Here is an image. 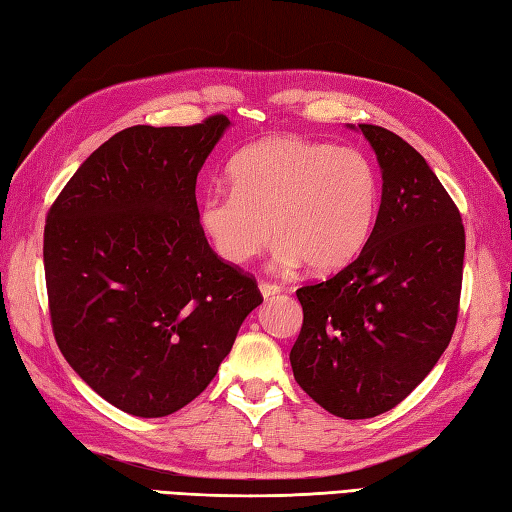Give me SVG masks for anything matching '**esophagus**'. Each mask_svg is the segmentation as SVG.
I'll return each mask as SVG.
<instances>
[{"instance_id": "esophagus-1", "label": "esophagus", "mask_w": 512, "mask_h": 512, "mask_svg": "<svg viewBox=\"0 0 512 512\" xmlns=\"http://www.w3.org/2000/svg\"><path fill=\"white\" fill-rule=\"evenodd\" d=\"M259 292H262L264 299H268V297H275V295H279V292H281V286H277V284H270V281H259Z\"/></svg>"}]
</instances>
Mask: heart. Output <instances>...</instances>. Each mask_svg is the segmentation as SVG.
<instances>
[{
	"label": "heart",
	"mask_w": 512,
	"mask_h": 512,
	"mask_svg": "<svg viewBox=\"0 0 512 512\" xmlns=\"http://www.w3.org/2000/svg\"><path fill=\"white\" fill-rule=\"evenodd\" d=\"M228 176L233 191L217 189L200 206L204 233L228 264L257 257L273 228L281 268L334 273L372 237L380 180L358 149L268 136L239 151Z\"/></svg>",
	"instance_id": "1"
}]
</instances>
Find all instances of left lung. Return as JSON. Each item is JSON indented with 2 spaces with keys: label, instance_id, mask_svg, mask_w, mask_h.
<instances>
[{
  "label": "left lung",
  "instance_id": "8db88e82",
  "mask_svg": "<svg viewBox=\"0 0 512 512\" xmlns=\"http://www.w3.org/2000/svg\"><path fill=\"white\" fill-rule=\"evenodd\" d=\"M356 129V127H352ZM383 171L372 237L350 266L303 286L292 374L345 420L374 418L416 389L455 330L464 224L416 149L378 125H358Z\"/></svg>",
  "mask_w": 512,
  "mask_h": 512
}]
</instances>
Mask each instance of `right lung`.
Instances as JSON below:
<instances>
[{
  "instance_id": "add662e5",
  "label": "right lung",
  "mask_w": 512,
  "mask_h": 512,
  "mask_svg": "<svg viewBox=\"0 0 512 512\" xmlns=\"http://www.w3.org/2000/svg\"><path fill=\"white\" fill-rule=\"evenodd\" d=\"M231 121L136 125L76 169L50 206L43 268L70 367L125 413L162 418L200 396L262 303L213 253L195 180Z\"/></svg>"
}]
</instances>
